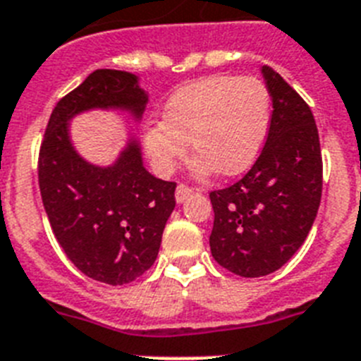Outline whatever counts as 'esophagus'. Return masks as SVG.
<instances>
[{
    "instance_id": "obj_1",
    "label": "esophagus",
    "mask_w": 361,
    "mask_h": 361,
    "mask_svg": "<svg viewBox=\"0 0 361 361\" xmlns=\"http://www.w3.org/2000/svg\"><path fill=\"white\" fill-rule=\"evenodd\" d=\"M190 194H194L192 187H189V185L180 183V185H178V189H176V202L178 203H183L185 200L189 198Z\"/></svg>"
}]
</instances>
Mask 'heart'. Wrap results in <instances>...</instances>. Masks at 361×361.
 Returning a JSON list of instances; mask_svg holds the SVG:
<instances>
[{"label": "heart", "mask_w": 361, "mask_h": 361, "mask_svg": "<svg viewBox=\"0 0 361 361\" xmlns=\"http://www.w3.org/2000/svg\"><path fill=\"white\" fill-rule=\"evenodd\" d=\"M271 92L262 80L216 74L171 94L163 118L147 123L143 142L156 171L171 174L190 147L194 171L234 176L255 163L269 133Z\"/></svg>", "instance_id": "heart-1"}]
</instances>
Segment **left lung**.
Instances as JSON below:
<instances>
[{
	"instance_id": "8db88e82",
	"label": "left lung",
	"mask_w": 361,
	"mask_h": 361,
	"mask_svg": "<svg viewBox=\"0 0 361 361\" xmlns=\"http://www.w3.org/2000/svg\"><path fill=\"white\" fill-rule=\"evenodd\" d=\"M262 74L272 98L267 142L245 176L212 190V258L243 278L283 267L314 224L324 163L311 106L271 67Z\"/></svg>"
}]
</instances>
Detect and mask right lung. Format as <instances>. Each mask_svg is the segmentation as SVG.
<instances>
[{"label": "right lung", "mask_w": 361, "mask_h": 361, "mask_svg": "<svg viewBox=\"0 0 361 361\" xmlns=\"http://www.w3.org/2000/svg\"><path fill=\"white\" fill-rule=\"evenodd\" d=\"M147 102L130 72L94 71L56 103L39 147L37 180L52 233L67 258L102 283H130L156 262L176 183L143 167L134 137L109 167L85 161L72 147L68 121L90 109H120L140 120Z\"/></svg>", "instance_id": "right-lung-1"}]
</instances>
